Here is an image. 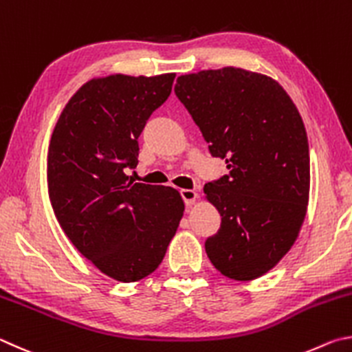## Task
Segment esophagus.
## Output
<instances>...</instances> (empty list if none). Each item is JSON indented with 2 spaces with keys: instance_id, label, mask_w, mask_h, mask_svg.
Wrapping results in <instances>:
<instances>
[{
  "instance_id": "34e87169",
  "label": "esophagus",
  "mask_w": 352,
  "mask_h": 352,
  "mask_svg": "<svg viewBox=\"0 0 352 352\" xmlns=\"http://www.w3.org/2000/svg\"><path fill=\"white\" fill-rule=\"evenodd\" d=\"M181 196H182V199H184V202H186L187 207L193 206L196 198H198V195H196L195 190H188V188L181 190Z\"/></svg>"
}]
</instances>
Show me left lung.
<instances>
[{"mask_svg": "<svg viewBox=\"0 0 352 352\" xmlns=\"http://www.w3.org/2000/svg\"><path fill=\"white\" fill-rule=\"evenodd\" d=\"M213 157L229 175L204 187L221 227L207 238L214 267L249 281L276 266L295 239L309 201V145L305 123L278 82L227 66L176 80Z\"/></svg>", "mask_w": 352, "mask_h": 352, "instance_id": "left-lung-1", "label": "left lung"}]
</instances>
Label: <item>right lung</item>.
Wrapping results in <instances>:
<instances>
[{
	"label": "right lung",
	"mask_w": 352,
	"mask_h": 352,
	"mask_svg": "<svg viewBox=\"0 0 352 352\" xmlns=\"http://www.w3.org/2000/svg\"><path fill=\"white\" fill-rule=\"evenodd\" d=\"M175 77L89 80L61 111L49 144V199L61 229L100 272L122 283L159 267L184 214L176 188L133 184L126 175Z\"/></svg>",
	"instance_id": "obj_1"
}]
</instances>
